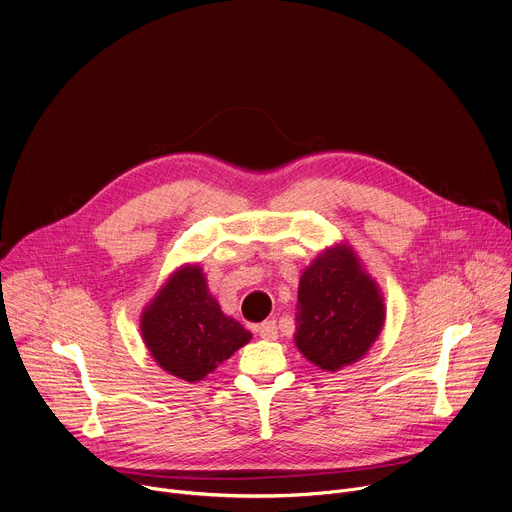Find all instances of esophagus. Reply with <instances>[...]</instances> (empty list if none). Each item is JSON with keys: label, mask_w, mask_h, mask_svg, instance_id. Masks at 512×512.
Returning <instances> with one entry per match:
<instances>
[{"label": "esophagus", "mask_w": 512, "mask_h": 512, "mask_svg": "<svg viewBox=\"0 0 512 512\" xmlns=\"http://www.w3.org/2000/svg\"><path fill=\"white\" fill-rule=\"evenodd\" d=\"M257 332H259V336L265 338V340H275V338H277V324H275V320H265V322H261L259 328H257Z\"/></svg>", "instance_id": "1"}]
</instances>
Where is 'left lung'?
<instances>
[{
    "label": "left lung",
    "instance_id": "obj_1",
    "mask_svg": "<svg viewBox=\"0 0 512 512\" xmlns=\"http://www.w3.org/2000/svg\"><path fill=\"white\" fill-rule=\"evenodd\" d=\"M385 326V298L346 243L324 249L300 277L296 346L322 371L354 364Z\"/></svg>",
    "mask_w": 512,
    "mask_h": 512
}]
</instances>
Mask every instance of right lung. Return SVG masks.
Segmentation results:
<instances>
[{
    "label": "right lung",
    "mask_w": 512,
    "mask_h": 512,
    "mask_svg": "<svg viewBox=\"0 0 512 512\" xmlns=\"http://www.w3.org/2000/svg\"><path fill=\"white\" fill-rule=\"evenodd\" d=\"M141 336L160 367L188 383L202 381L251 340V332L223 314L198 265L170 275L141 312Z\"/></svg>",
    "instance_id": "obj_1"
}]
</instances>
